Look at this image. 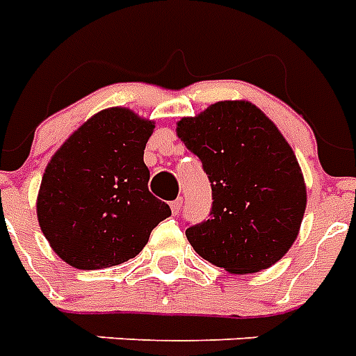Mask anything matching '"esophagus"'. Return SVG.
Instances as JSON below:
<instances>
[{"mask_svg": "<svg viewBox=\"0 0 356 356\" xmlns=\"http://www.w3.org/2000/svg\"><path fill=\"white\" fill-rule=\"evenodd\" d=\"M170 207H172V212H173V214H179V211L183 209V200L179 197V200L172 201V203H170Z\"/></svg>", "mask_w": 356, "mask_h": 356, "instance_id": "1", "label": "esophagus"}]
</instances>
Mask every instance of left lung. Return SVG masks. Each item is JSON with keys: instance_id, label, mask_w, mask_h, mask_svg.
Wrapping results in <instances>:
<instances>
[{"instance_id": "obj_1", "label": "left lung", "mask_w": 356, "mask_h": 356, "mask_svg": "<svg viewBox=\"0 0 356 356\" xmlns=\"http://www.w3.org/2000/svg\"><path fill=\"white\" fill-rule=\"evenodd\" d=\"M177 136L203 162L212 186L207 222L186 229L195 253L229 273L268 270L292 248L307 209L293 149L249 102H218L177 122Z\"/></svg>"}]
</instances>
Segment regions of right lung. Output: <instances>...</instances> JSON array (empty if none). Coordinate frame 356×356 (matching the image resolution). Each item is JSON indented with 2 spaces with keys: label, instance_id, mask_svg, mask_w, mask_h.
I'll list each match as a JSON object with an SVG mask.
<instances>
[{
  "label": "right lung",
  "instance_id": "right-lung-1",
  "mask_svg": "<svg viewBox=\"0 0 356 356\" xmlns=\"http://www.w3.org/2000/svg\"><path fill=\"white\" fill-rule=\"evenodd\" d=\"M155 122L113 107L86 120L47 162L36 216L51 249L77 270L134 259L172 211L147 188L144 149Z\"/></svg>",
  "mask_w": 356,
  "mask_h": 356
}]
</instances>
